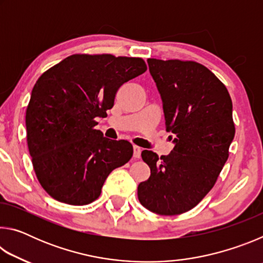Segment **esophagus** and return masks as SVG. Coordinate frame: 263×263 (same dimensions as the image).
<instances>
[{"instance_id": "1", "label": "esophagus", "mask_w": 263, "mask_h": 263, "mask_svg": "<svg viewBox=\"0 0 263 263\" xmlns=\"http://www.w3.org/2000/svg\"><path fill=\"white\" fill-rule=\"evenodd\" d=\"M141 151H142V148H140L139 146H133V157H135L136 159H139Z\"/></svg>"}]
</instances>
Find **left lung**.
<instances>
[{
  "label": "left lung",
  "instance_id": "1",
  "mask_svg": "<svg viewBox=\"0 0 263 263\" xmlns=\"http://www.w3.org/2000/svg\"><path fill=\"white\" fill-rule=\"evenodd\" d=\"M147 62L175 146L160 159L152 151H142L151 176L138 185V198L158 215H180L205 197L228 161L235 133L232 100L216 75L198 62Z\"/></svg>",
  "mask_w": 263,
  "mask_h": 263
}]
</instances>
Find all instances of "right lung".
Here are the masks:
<instances>
[{
	"label": "right lung",
	"instance_id": "right-lung-1",
	"mask_svg": "<svg viewBox=\"0 0 263 263\" xmlns=\"http://www.w3.org/2000/svg\"><path fill=\"white\" fill-rule=\"evenodd\" d=\"M147 69L141 58L74 54L46 70L31 92L25 124L39 183L57 201L86 205L106 177L132 158L126 140L95 130L123 83Z\"/></svg>",
	"mask_w": 263,
	"mask_h": 263
}]
</instances>
